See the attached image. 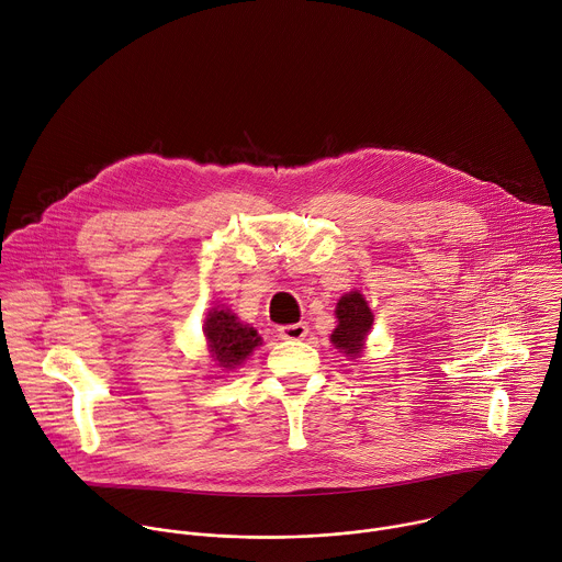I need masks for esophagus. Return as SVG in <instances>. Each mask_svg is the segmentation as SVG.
I'll list each match as a JSON object with an SVG mask.
<instances>
[{"label":"esophagus","instance_id":"esophagus-1","mask_svg":"<svg viewBox=\"0 0 562 562\" xmlns=\"http://www.w3.org/2000/svg\"><path fill=\"white\" fill-rule=\"evenodd\" d=\"M282 339H304L308 335V324L306 322H297V324H286L278 328Z\"/></svg>","mask_w":562,"mask_h":562}]
</instances>
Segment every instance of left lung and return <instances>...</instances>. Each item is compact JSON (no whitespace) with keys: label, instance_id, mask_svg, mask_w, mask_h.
I'll list each match as a JSON object with an SVG mask.
<instances>
[{"label":"left lung","instance_id":"1","mask_svg":"<svg viewBox=\"0 0 562 562\" xmlns=\"http://www.w3.org/2000/svg\"><path fill=\"white\" fill-rule=\"evenodd\" d=\"M337 326L330 335V344L348 359H357L363 350L366 337L372 328V311L359 291H350L339 297L335 306Z\"/></svg>","mask_w":562,"mask_h":562}]
</instances>
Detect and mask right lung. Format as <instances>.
I'll return each mask as SVG.
<instances>
[{"instance_id": "add662e5", "label": "right lung", "mask_w": 562, "mask_h": 562, "mask_svg": "<svg viewBox=\"0 0 562 562\" xmlns=\"http://www.w3.org/2000/svg\"><path fill=\"white\" fill-rule=\"evenodd\" d=\"M203 333L207 337L210 355L221 370H234L262 344L258 330L243 324L238 315L225 306L210 311Z\"/></svg>"}]
</instances>
